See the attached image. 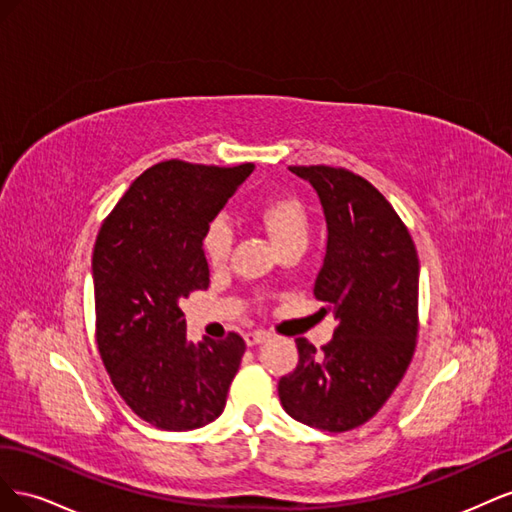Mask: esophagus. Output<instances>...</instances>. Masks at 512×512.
I'll use <instances>...</instances> for the list:
<instances>
[{"label":"esophagus","instance_id":"34e87169","mask_svg":"<svg viewBox=\"0 0 512 512\" xmlns=\"http://www.w3.org/2000/svg\"><path fill=\"white\" fill-rule=\"evenodd\" d=\"M269 337H271V335L265 333V331H252V333H245L243 339H245L247 346H258V344H265Z\"/></svg>","mask_w":512,"mask_h":512}]
</instances>
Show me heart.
<instances>
[{
  "label": "heart",
  "mask_w": 512,
  "mask_h": 512,
  "mask_svg": "<svg viewBox=\"0 0 512 512\" xmlns=\"http://www.w3.org/2000/svg\"><path fill=\"white\" fill-rule=\"evenodd\" d=\"M258 220L267 230L275 250H282L292 243H307L309 235V213L299 198L277 196L271 198L258 211ZM232 230L226 220H215L203 239V250L211 265H222L230 254Z\"/></svg>",
  "instance_id": "heart-1"
}]
</instances>
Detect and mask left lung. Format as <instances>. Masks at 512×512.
Here are the masks:
<instances>
[{"instance_id":"1","label":"left lung","mask_w":512,"mask_h":512,"mask_svg":"<svg viewBox=\"0 0 512 512\" xmlns=\"http://www.w3.org/2000/svg\"><path fill=\"white\" fill-rule=\"evenodd\" d=\"M290 173L309 181L327 220L314 294L337 327L322 350L297 339L299 365L277 393L294 421L342 433L367 423L410 365L418 256L389 200L363 177L333 166H290Z\"/></svg>"}]
</instances>
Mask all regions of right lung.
I'll return each instance as SVG.
<instances>
[{
  "instance_id": "obj_1",
  "label": "right lung",
  "mask_w": 512,
  "mask_h": 512,
  "mask_svg": "<svg viewBox=\"0 0 512 512\" xmlns=\"http://www.w3.org/2000/svg\"><path fill=\"white\" fill-rule=\"evenodd\" d=\"M252 170L160 162L130 185L98 232V348L117 393L158 429H198L224 412L245 342L230 333L192 344L179 301L209 288L205 232Z\"/></svg>"
}]
</instances>
